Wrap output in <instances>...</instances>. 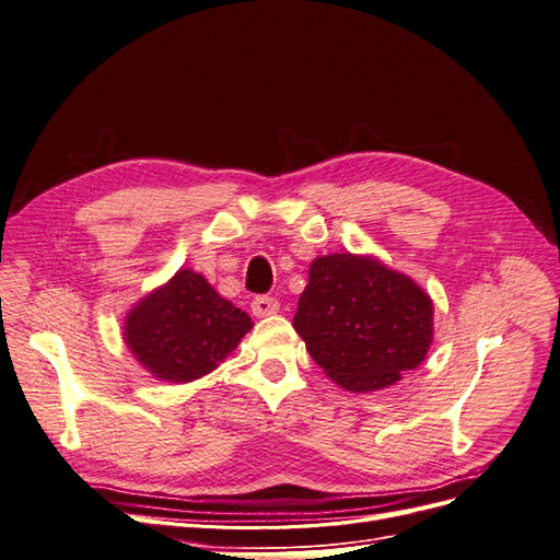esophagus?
<instances>
[{"label":"esophagus","instance_id":"esophagus-1","mask_svg":"<svg viewBox=\"0 0 560 560\" xmlns=\"http://www.w3.org/2000/svg\"><path fill=\"white\" fill-rule=\"evenodd\" d=\"M278 311H280V301L273 299V296L261 294V296H254V299H252V313L257 315V317L273 315V313H278Z\"/></svg>","mask_w":560,"mask_h":560}]
</instances>
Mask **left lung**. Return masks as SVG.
<instances>
[{
  "label": "left lung",
  "mask_w": 560,
  "mask_h": 560,
  "mask_svg": "<svg viewBox=\"0 0 560 560\" xmlns=\"http://www.w3.org/2000/svg\"><path fill=\"white\" fill-rule=\"evenodd\" d=\"M294 329L329 378L366 393L397 383L425 360L432 301L376 259L327 254L311 264Z\"/></svg>",
  "instance_id": "8db88e82"
}]
</instances>
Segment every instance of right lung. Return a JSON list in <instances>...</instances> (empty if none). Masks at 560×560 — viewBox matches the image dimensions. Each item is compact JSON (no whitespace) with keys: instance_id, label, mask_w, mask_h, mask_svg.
<instances>
[{"instance_id":"add662e5","label":"right lung","mask_w":560,"mask_h":560,"mask_svg":"<svg viewBox=\"0 0 560 560\" xmlns=\"http://www.w3.org/2000/svg\"><path fill=\"white\" fill-rule=\"evenodd\" d=\"M252 329V319L194 270L177 276L126 319V343L151 374L171 383L200 378Z\"/></svg>"}]
</instances>
